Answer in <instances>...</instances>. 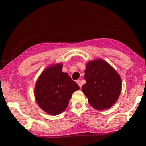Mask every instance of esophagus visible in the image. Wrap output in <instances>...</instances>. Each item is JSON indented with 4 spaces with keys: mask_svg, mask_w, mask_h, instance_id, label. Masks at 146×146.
Instances as JSON below:
<instances>
[{
    "mask_svg": "<svg viewBox=\"0 0 146 146\" xmlns=\"http://www.w3.org/2000/svg\"><path fill=\"white\" fill-rule=\"evenodd\" d=\"M76 83L78 84V85L79 86V87H80V88H82V83H81V81L80 80H76Z\"/></svg>",
    "mask_w": 146,
    "mask_h": 146,
    "instance_id": "1",
    "label": "esophagus"
}]
</instances>
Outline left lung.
Returning <instances> with one entry per match:
<instances>
[{"instance_id": "obj_1", "label": "left lung", "mask_w": 146, "mask_h": 146, "mask_svg": "<svg viewBox=\"0 0 146 146\" xmlns=\"http://www.w3.org/2000/svg\"><path fill=\"white\" fill-rule=\"evenodd\" d=\"M84 72L86 83L82 91L89 104L97 110H107L114 105L122 90V80L115 69L98 58L86 64Z\"/></svg>"}]
</instances>
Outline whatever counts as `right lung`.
Listing matches in <instances>:
<instances>
[{
    "label": "right lung",
    "mask_w": 146,
    "mask_h": 146,
    "mask_svg": "<svg viewBox=\"0 0 146 146\" xmlns=\"http://www.w3.org/2000/svg\"><path fill=\"white\" fill-rule=\"evenodd\" d=\"M59 63L47 68L39 76L34 90L35 100L42 110L57 115L67 108L72 93L80 88Z\"/></svg>",
    "instance_id": "right-lung-1"
}]
</instances>
